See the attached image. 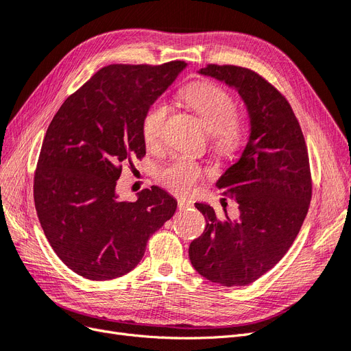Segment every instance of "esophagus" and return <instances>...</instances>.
<instances>
[{
	"label": "esophagus",
	"mask_w": 351,
	"mask_h": 351,
	"mask_svg": "<svg viewBox=\"0 0 351 351\" xmlns=\"http://www.w3.org/2000/svg\"><path fill=\"white\" fill-rule=\"evenodd\" d=\"M177 203H178V209H180V210H183V209H187V208L193 206L191 200H189V199H184V197H180V199L177 200Z\"/></svg>",
	"instance_id": "esophagus-1"
}]
</instances>
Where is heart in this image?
<instances>
[{
	"label": "heart",
	"mask_w": 351,
	"mask_h": 351,
	"mask_svg": "<svg viewBox=\"0 0 351 351\" xmlns=\"http://www.w3.org/2000/svg\"><path fill=\"white\" fill-rule=\"evenodd\" d=\"M181 95L204 120L206 126L215 132V141L221 148L232 149L237 147L243 128L237 119V101L231 93L217 84L199 81L187 86ZM170 110V104L162 97L155 99L145 110L142 138L149 147L160 143ZM203 177L204 168L202 164L187 155L174 156L158 170L161 183L177 193H187L195 189Z\"/></svg>",
	"instance_id": "1"
}]
</instances>
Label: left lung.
Instances as JSON below:
<instances>
[{
	"label": "left lung",
	"instance_id": "8db88e82",
	"mask_svg": "<svg viewBox=\"0 0 351 351\" xmlns=\"http://www.w3.org/2000/svg\"><path fill=\"white\" fill-rule=\"evenodd\" d=\"M200 74L238 90L250 135L238 162L216 184L238 203L239 216L231 219L226 210L217 215L209 204L196 203L206 228L190 244L189 257L208 280L245 286L283 258L305 221L312 196L308 148L291 104L256 71L208 64Z\"/></svg>",
	"mask_w": 351,
	"mask_h": 351
}]
</instances>
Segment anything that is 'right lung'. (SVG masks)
<instances>
[{
	"instance_id": "add662e5",
	"label": "right lung",
	"mask_w": 351,
	"mask_h": 351,
	"mask_svg": "<svg viewBox=\"0 0 351 351\" xmlns=\"http://www.w3.org/2000/svg\"><path fill=\"white\" fill-rule=\"evenodd\" d=\"M186 66L114 64L101 68L59 107L46 130L33 196L43 232L56 256L90 280L134 270L149 237L177 209L160 187L122 202V165L145 155L142 117Z\"/></svg>"
}]
</instances>
